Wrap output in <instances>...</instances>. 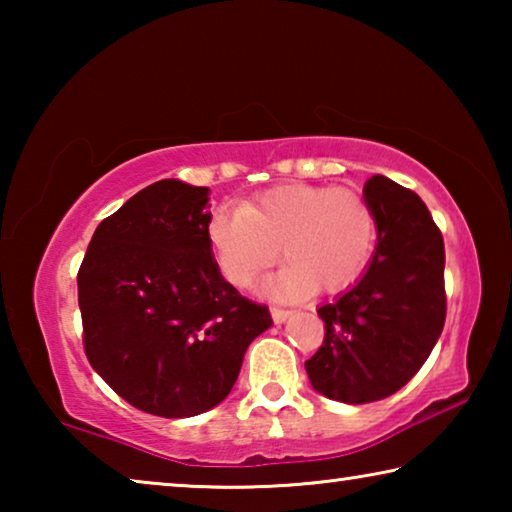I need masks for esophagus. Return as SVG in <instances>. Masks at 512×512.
Here are the masks:
<instances>
[{
  "label": "esophagus",
  "instance_id": "esophagus-1",
  "mask_svg": "<svg viewBox=\"0 0 512 512\" xmlns=\"http://www.w3.org/2000/svg\"><path fill=\"white\" fill-rule=\"evenodd\" d=\"M293 314L291 309H282V307H271V316H273V320L275 323H284V320H287L289 316Z\"/></svg>",
  "mask_w": 512,
  "mask_h": 512
}]
</instances>
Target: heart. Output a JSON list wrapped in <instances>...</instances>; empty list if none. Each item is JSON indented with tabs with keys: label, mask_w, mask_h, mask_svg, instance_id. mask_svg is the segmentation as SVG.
<instances>
[{
	"label": "heart",
	"mask_w": 512,
	"mask_h": 512,
	"mask_svg": "<svg viewBox=\"0 0 512 512\" xmlns=\"http://www.w3.org/2000/svg\"><path fill=\"white\" fill-rule=\"evenodd\" d=\"M207 241L235 287H250L277 262L282 246L289 264L266 282V291L302 298L314 289L343 291L359 280L375 250L377 219L352 187L282 185L241 207H214Z\"/></svg>",
	"instance_id": "b5f03b06"
}]
</instances>
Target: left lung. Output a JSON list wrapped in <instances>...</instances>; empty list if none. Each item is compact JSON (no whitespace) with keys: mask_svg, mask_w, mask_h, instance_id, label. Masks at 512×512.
I'll use <instances>...</instances> for the list:
<instances>
[{"mask_svg":"<svg viewBox=\"0 0 512 512\" xmlns=\"http://www.w3.org/2000/svg\"><path fill=\"white\" fill-rule=\"evenodd\" d=\"M363 196L377 219L375 257L350 291L318 309L325 339L305 361L311 386L345 404L409 384L447 316L445 244L427 205L386 176H372Z\"/></svg>","mask_w":512,"mask_h":512,"instance_id":"obj_1","label":"left lung"}]
</instances>
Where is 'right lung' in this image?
I'll use <instances>...</instances> for the list:
<instances>
[{
	"label": "right lung",
	"instance_id": "obj_1",
	"mask_svg": "<svg viewBox=\"0 0 512 512\" xmlns=\"http://www.w3.org/2000/svg\"><path fill=\"white\" fill-rule=\"evenodd\" d=\"M207 187L160 180L99 223L79 268L83 348L128 404L192 418L223 402L266 305L225 282L207 241Z\"/></svg>",
	"mask_w": 512,
	"mask_h": 512
}]
</instances>
